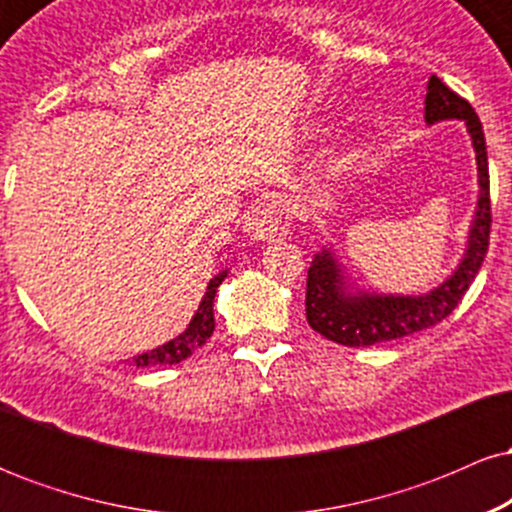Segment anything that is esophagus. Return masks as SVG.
<instances>
[{
    "label": "esophagus",
    "mask_w": 512,
    "mask_h": 512,
    "mask_svg": "<svg viewBox=\"0 0 512 512\" xmlns=\"http://www.w3.org/2000/svg\"><path fill=\"white\" fill-rule=\"evenodd\" d=\"M291 226V209L279 199H260L245 214L243 231L250 240L284 238Z\"/></svg>",
    "instance_id": "obj_1"
}]
</instances>
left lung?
Listing matches in <instances>:
<instances>
[{
    "instance_id": "8db88e82",
    "label": "left lung",
    "mask_w": 512,
    "mask_h": 512,
    "mask_svg": "<svg viewBox=\"0 0 512 512\" xmlns=\"http://www.w3.org/2000/svg\"><path fill=\"white\" fill-rule=\"evenodd\" d=\"M426 125L443 120H462L477 154L479 197L472 226L467 233V248L457 269L443 284L421 296H392L351 289L349 276L332 248H322L310 262L308 291H305V315L308 325L330 342L344 346H373L409 337L428 330L445 320L479 274L491 233L489 199V158H486L484 129L474 108L464 98L450 91L438 76H431L426 86Z\"/></svg>"
}]
</instances>
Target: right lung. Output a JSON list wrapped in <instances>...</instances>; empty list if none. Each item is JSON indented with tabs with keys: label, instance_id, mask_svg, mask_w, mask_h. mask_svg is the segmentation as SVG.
Returning <instances> with one entry per match:
<instances>
[{
	"label": "right lung",
	"instance_id": "obj_1",
	"mask_svg": "<svg viewBox=\"0 0 512 512\" xmlns=\"http://www.w3.org/2000/svg\"><path fill=\"white\" fill-rule=\"evenodd\" d=\"M228 269H223L209 279L207 284V293L202 296V303H199L197 313L192 315L190 325L185 327V332L178 334L170 342L156 346V349L146 351V354H139L132 358V366L137 368H149V366H173V363L185 361L187 356H192L199 346L207 344V339L214 334V298H216V289L221 286V281L226 279Z\"/></svg>",
	"mask_w": 512,
	"mask_h": 512
}]
</instances>
